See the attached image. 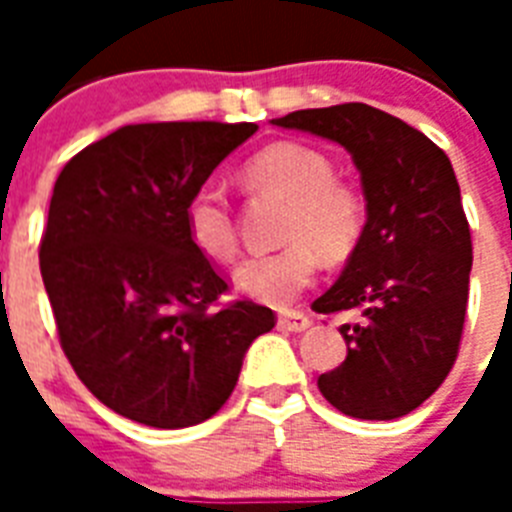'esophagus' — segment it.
I'll use <instances>...</instances> for the list:
<instances>
[{"mask_svg": "<svg viewBox=\"0 0 512 512\" xmlns=\"http://www.w3.org/2000/svg\"><path fill=\"white\" fill-rule=\"evenodd\" d=\"M279 327L284 332H305V329L311 327V319L303 311H287L279 316Z\"/></svg>", "mask_w": 512, "mask_h": 512, "instance_id": "1", "label": "esophagus"}]
</instances>
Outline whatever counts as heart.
Wrapping results in <instances>:
<instances>
[{"label":"heart","mask_w":512,"mask_h":512,"mask_svg":"<svg viewBox=\"0 0 512 512\" xmlns=\"http://www.w3.org/2000/svg\"><path fill=\"white\" fill-rule=\"evenodd\" d=\"M241 183L252 193L287 201L281 215V241L287 247L244 260L233 273L241 295L257 303L287 308L311 287L324 260H345L364 231V199L356 185L335 177L327 154L300 143H276L257 151L241 167ZM188 241L201 257L228 263L236 255V225L223 191L201 185L185 201Z\"/></svg>","instance_id":"b5f03b06"}]
</instances>
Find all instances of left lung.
<instances>
[{
    "mask_svg": "<svg viewBox=\"0 0 512 512\" xmlns=\"http://www.w3.org/2000/svg\"><path fill=\"white\" fill-rule=\"evenodd\" d=\"M276 127L335 140L361 172L366 223L316 313L342 324L348 356L321 374L329 404L358 420H396L452 372L468 311L473 244L452 162L420 130L366 103L305 108Z\"/></svg>",
    "mask_w": 512,
    "mask_h": 512,
    "instance_id": "obj_1",
    "label": "left lung"
}]
</instances>
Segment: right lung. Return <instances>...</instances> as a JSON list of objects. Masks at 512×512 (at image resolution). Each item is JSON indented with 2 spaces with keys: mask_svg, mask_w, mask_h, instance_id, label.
Wrapping results in <instances>:
<instances>
[{
  "mask_svg": "<svg viewBox=\"0 0 512 512\" xmlns=\"http://www.w3.org/2000/svg\"><path fill=\"white\" fill-rule=\"evenodd\" d=\"M257 124H127L55 180L39 268L60 348L100 404L151 428L209 420L252 340L276 324L252 300L217 305L223 276L188 241L185 201Z\"/></svg>",
  "mask_w": 512,
  "mask_h": 512,
  "instance_id": "1",
  "label": "right lung"
}]
</instances>
